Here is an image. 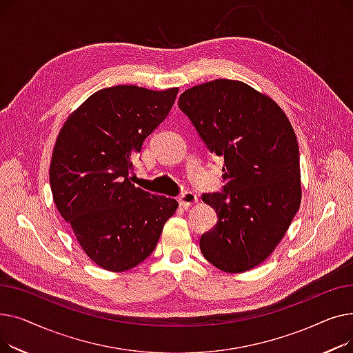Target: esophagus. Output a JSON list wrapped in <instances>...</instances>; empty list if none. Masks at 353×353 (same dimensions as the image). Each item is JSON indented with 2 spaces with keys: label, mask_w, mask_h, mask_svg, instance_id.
Listing matches in <instances>:
<instances>
[{
  "label": "esophagus",
  "mask_w": 353,
  "mask_h": 353,
  "mask_svg": "<svg viewBox=\"0 0 353 353\" xmlns=\"http://www.w3.org/2000/svg\"><path fill=\"white\" fill-rule=\"evenodd\" d=\"M177 201H179V205L183 209H189V208H192L193 205H196V203H197V196L193 192H186V193H183L177 199Z\"/></svg>",
  "instance_id": "34e87169"
}]
</instances>
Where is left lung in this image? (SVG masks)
Instances as JSON below:
<instances>
[{
    "label": "left lung",
    "instance_id": "1",
    "mask_svg": "<svg viewBox=\"0 0 353 353\" xmlns=\"http://www.w3.org/2000/svg\"><path fill=\"white\" fill-rule=\"evenodd\" d=\"M179 107L216 156L223 193L203 194L217 214L200 250L217 269L242 273L281 243L302 200L299 145L273 99L239 80L217 79L181 92Z\"/></svg>",
    "mask_w": 353,
    "mask_h": 353
}]
</instances>
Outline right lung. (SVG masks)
<instances>
[{
    "label": "right lung",
    "mask_w": 353,
    "mask_h": 353,
    "mask_svg": "<svg viewBox=\"0 0 353 353\" xmlns=\"http://www.w3.org/2000/svg\"><path fill=\"white\" fill-rule=\"evenodd\" d=\"M179 92L137 85L96 91L64 121L50 163L54 205L97 266L124 272L154 250L174 199L136 188L132 157Z\"/></svg>",
    "instance_id": "1"
}]
</instances>
